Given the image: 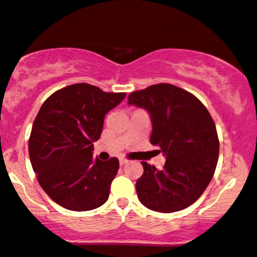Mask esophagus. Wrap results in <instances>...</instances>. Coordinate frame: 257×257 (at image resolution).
<instances>
[{
	"mask_svg": "<svg viewBox=\"0 0 257 257\" xmlns=\"http://www.w3.org/2000/svg\"><path fill=\"white\" fill-rule=\"evenodd\" d=\"M126 163H128V160H126L125 158H120V159H119V164H120V165H125Z\"/></svg>",
	"mask_w": 257,
	"mask_h": 257,
	"instance_id": "obj_1",
	"label": "esophagus"
}]
</instances>
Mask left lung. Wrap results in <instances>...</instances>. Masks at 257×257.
<instances>
[{
    "instance_id": "8db88e82",
    "label": "left lung",
    "mask_w": 257,
    "mask_h": 257,
    "mask_svg": "<svg viewBox=\"0 0 257 257\" xmlns=\"http://www.w3.org/2000/svg\"><path fill=\"white\" fill-rule=\"evenodd\" d=\"M128 104L148 111L151 144L166 157L162 170L141 162L139 200L156 212L187 208L202 195L217 168L219 140L212 116L195 95L170 83L132 92Z\"/></svg>"
}]
</instances>
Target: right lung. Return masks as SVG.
I'll use <instances>...</instances> for the list:
<instances>
[{"label":"right lung","mask_w":257,"mask_h":257,"mask_svg":"<svg viewBox=\"0 0 257 257\" xmlns=\"http://www.w3.org/2000/svg\"><path fill=\"white\" fill-rule=\"evenodd\" d=\"M124 98L82 82L58 89L42 105L29 140L30 159L40 187L57 205L83 212L106 202L119 163L94 159L92 151L105 115Z\"/></svg>","instance_id":"obj_1"}]
</instances>
